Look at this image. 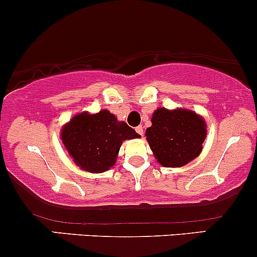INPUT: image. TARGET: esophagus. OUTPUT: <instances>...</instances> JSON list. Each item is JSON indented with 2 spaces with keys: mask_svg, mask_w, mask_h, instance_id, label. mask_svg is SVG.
<instances>
[{
  "mask_svg": "<svg viewBox=\"0 0 257 257\" xmlns=\"http://www.w3.org/2000/svg\"><path fill=\"white\" fill-rule=\"evenodd\" d=\"M137 133L140 134V136H143V133H144V128H143V125H138L136 128Z\"/></svg>",
  "mask_w": 257,
  "mask_h": 257,
  "instance_id": "34e87169",
  "label": "esophagus"
}]
</instances>
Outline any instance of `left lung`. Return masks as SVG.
I'll return each instance as SVG.
<instances>
[{"instance_id": "left-lung-1", "label": "left lung", "mask_w": 257, "mask_h": 257, "mask_svg": "<svg viewBox=\"0 0 257 257\" xmlns=\"http://www.w3.org/2000/svg\"><path fill=\"white\" fill-rule=\"evenodd\" d=\"M156 160L165 167H180L192 161L202 151L206 139V123L187 109L159 108L145 132Z\"/></svg>"}]
</instances>
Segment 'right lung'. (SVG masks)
I'll return each mask as SVG.
<instances>
[{"label":"right lung","instance_id":"add662e5","mask_svg":"<svg viewBox=\"0 0 257 257\" xmlns=\"http://www.w3.org/2000/svg\"><path fill=\"white\" fill-rule=\"evenodd\" d=\"M140 136L107 109L80 113L61 131V140L75 164L88 172H104L115 164L121 143Z\"/></svg>","mask_w":257,"mask_h":257}]
</instances>
